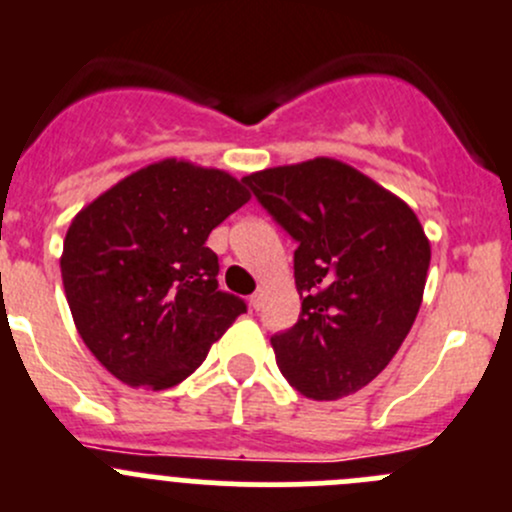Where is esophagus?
Returning a JSON list of instances; mask_svg holds the SVG:
<instances>
[{
  "label": "esophagus",
  "mask_w": 512,
  "mask_h": 512,
  "mask_svg": "<svg viewBox=\"0 0 512 512\" xmlns=\"http://www.w3.org/2000/svg\"><path fill=\"white\" fill-rule=\"evenodd\" d=\"M261 304H264V291H256V294H251V306L253 309H261Z\"/></svg>",
  "instance_id": "1"
}]
</instances>
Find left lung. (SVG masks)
Wrapping results in <instances>:
<instances>
[{
  "instance_id": "obj_1",
  "label": "left lung",
  "mask_w": 512,
  "mask_h": 512,
  "mask_svg": "<svg viewBox=\"0 0 512 512\" xmlns=\"http://www.w3.org/2000/svg\"><path fill=\"white\" fill-rule=\"evenodd\" d=\"M296 241L301 314L274 334L276 364L311 399L367 387L410 334L425 294L430 241L410 206L334 158L243 178Z\"/></svg>"
}]
</instances>
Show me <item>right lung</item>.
Listing matches in <instances>:
<instances>
[{"label":"right lung","mask_w":512,"mask_h":512,"mask_svg":"<svg viewBox=\"0 0 512 512\" xmlns=\"http://www.w3.org/2000/svg\"><path fill=\"white\" fill-rule=\"evenodd\" d=\"M241 180L188 160L135 170L87 203L65 236L62 284L82 342L130 387L191 377L246 311L218 291V223L248 203Z\"/></svg>","instance_id":"obj_1"}]
</instances>
